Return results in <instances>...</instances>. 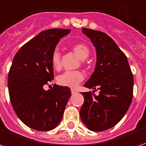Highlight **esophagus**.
<instances>
[{
	"instance_id": "esophagus-1",
	"label": "esophagus",
	"mask_w": 146,
	"mask_h": 146,
	"mask_svg": "<svg viewBox=\"0 0 146 146\" xmlns=\"http://www.w3.org/2000/svg\"><path fill=\"white\" fill-rule=\"evenodd\" d=\"M71 93H72V95H75L77 93V91L75 89H71Z\"/></svg>"
}]
</instances>
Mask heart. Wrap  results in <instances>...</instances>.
<instances>
[{
	"mask_svg": "<svg viewBox=\"0 0 146 146\" xmlns=\"http://www.w3.org/2000/svg\"><path fill=\"white\" fill-rule=\"evenodd\" d=\"M74 54L80 60H85L89 56L88 48L84 44H76L73 47ZM51 65L54 70H58L61 68L60 53L54 51L51 55ZM84 74L80 71H66L58 76V83L61 86L68 88H76L79 84L84 80Z\"/></svg>",
	"mask_w": 146,
	"mask_h": 146,
	"instance_id": "obj_1",
	"label": "heart"
}]
</instances>
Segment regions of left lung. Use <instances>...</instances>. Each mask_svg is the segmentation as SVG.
Returning a JSON list of instances; mask_svg holds the SVG:
<instances>
[{"label":"left lung","instance_id":"obj_1","mask_svg":"<svg viewBox=\"0 0 146 146\" xmlns=\"http://www.w3.org/2000/svg\"><path fill=\"white\" fill-rule=\"evenodd\" d=\"M96 51V64L84 87L99 90L82 93L84 102L80 116L86 127L93 131L113 127L128 110L133 97L134 78L124 53L110 36L101 31L83 28Z\"/></svg>","mask_w":146,"mask_h":146}]
</instances>
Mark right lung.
I'll list each match as a JSON object with an SVG mask.
<instances>
[{
    "label": "right lung",
    "instance_id": "1",
    "mask_svg": "<svg viewBox=\"0 0 146 146\" xmlns=\"http://www.w3.org/2000/svg\"><path fill=\"white\" fill-rule=\"evenodd\" d=\"M70 29L42 31L22 47L15 55L8 77L12 107L27 127L46 131L56 127L62 119L71 95L68 87L44 86L54 78L51 55L59 40Z\"/></svg>",
    "mask_w": 146,
    "mask_h": 146
}]
</instances>
